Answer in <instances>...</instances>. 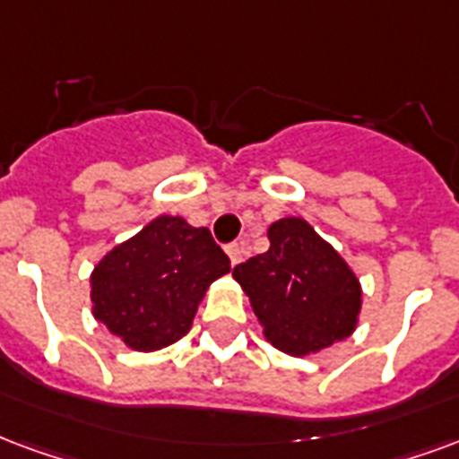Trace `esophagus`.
<instances>
[{
	"label": "esophagus",
	"mask_w": 459,
	"mask_h": 459,
	"mask_svg": "<svg viewBox=\"0 0 459 459\" xmlns=\"http://www.w3.org/2000/svg\"><path fill=\"white\" fill-rule=\"evenodd\" d=\"M226 253H229L230 257V264H238L240 260H243V246H238V243H230V246L226 247Z\"/></svg>",
	"instance_id": "1"
}]
</instances>
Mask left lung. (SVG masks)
Instances as JSON below:
<instances>
[{
  "label": "left lung",
  "mask_w": 459,
  "mask_h": 459,
  "mask_svg": "<svg viewBox=\"0 0 459 459\" xmlns=\"http://www.w3.org/2000/svg\"><path fill=\"white\" fill-rule=\"evenodd\" d=\"M267 238V253L233 270L264 338L294 358L348 338L358 325L362 290L338 250L297 216L274 221Z\"/></svg>",
  "instance_id": "1"
}]
</instances>
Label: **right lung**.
I'll return each mask as SVG.
<instances>
[{
	"label": "right lung",
	"instance_id": "add662e5",
	"mask_svg": "<svg viewBox=\"0 0 459 459\" xmlns=\"http://www.w3.org/2000/svg\"><path fill=\"white\" fill-rule=\"evenodd\" d=\"M230 273L229 255L209 229L182 216H158L94 267L91 314L141 352L178 342L213 280Z\"/></svg>",
	"mask_w": 459,
	"mask_h": 459
}]
</instances>
